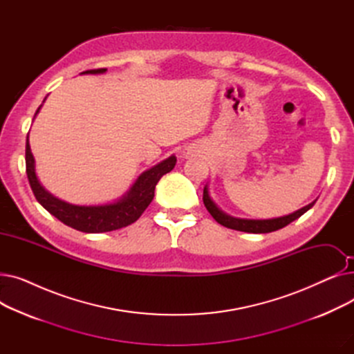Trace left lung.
<instances>
[{
  "label": "left lung",
  "instance_id": "obj_1",
  "mask_svg": "<svg viewBox=\"0 0 354 354\" xmlns=\"http://www.w3.org/2000/svg\"><path fill=\"white\" fill-rule=\"evenodd\" d=\"M203 203L208 209V212L214 216V219L218 222V224L224 225L227 228L231 230H236V231H243V232H252V234H267V232H272L277 230H281L284 227H287L290 222L295 221L297 218H300L303 214H306L314 203L315 201H313L311 203H308L307 207L295 211L290 215L286 216H280V218H272V219H243V218H234L230 216L227 214L222 212L221 209H218V207L212 202V199L209 198L208 189L207 187L203 188Z\"/></svg>",
  "mask_w": 354,
  "mask_h": 354
}]
</instances>
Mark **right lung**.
Wrapping results in <instances>:
<instances>
[{
    "instance_id": "right-lung-1",
    "label": "right lung",
    "mask_w": 354,
    "mask_h": 354,
    "mask_svg": "<svg viewBox=\"0 0 354 354\" xmlns=\"http://www.w3.org/2000/svg\"><path fill=\"white\" fill-rule=\"evenodd\" d=\"M104 71L106 68H95L83 71L82 74H100ZM40 107L37 109L35 115L39 113ZM175 163L176 158L171 156L162 160L156 166L151 167V169L145 171L133 183V187L129 189V192L113 203L80 207L71 205V203L57 199L41 187V183L35 175L34 156L31 153L28 138L26 143V171L35 199L39 201L43 208H46L51 215L62 221L63 224L88 234L109 232L133 224V222L138 221L139 216L143 214V211L149 207V203L152 202L155 196V187L159 179L165 174L171 172Z\"/></svg>"
}]
</instances>
